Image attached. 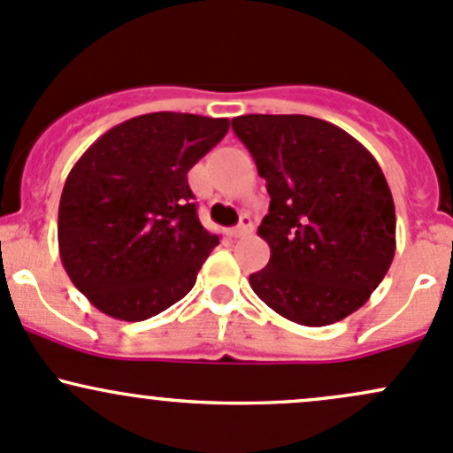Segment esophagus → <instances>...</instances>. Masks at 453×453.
<instances>
[{
  "label": "esophagus",
  "instance_id": "obj_1",
  "mask_svg": "<svg viewBox=\"0 0 453 453\" xmlns=\"http://www.w3.org/2000/svg\"><path fill=\"white\" fill-rule=\"evenodd\" d=\"M252 233V218L250 216H242L240 225L235 228H231V237H235V240H240V237H246Z\"/></svg>",
  "mask_w": 453,
  "mask_h": 453
}]
</instances>
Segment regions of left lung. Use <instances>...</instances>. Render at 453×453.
Here are the masks:
<instances>
[{
  "instance_id": "obj_1",
  "label": "left lung",
  "mask_w": 453,
  "mask_h": 453,
  "mask_svg": "<svg viewBox=\"0 0 453 453\" xmlns=\"http://www.w3.org/2000/svg\"><path fill=\"white\" fill-rule=\"evenodd\" d=\"M233 131L270 194L259 237L270 261L250 287L276 313L328 326L367 303L395 255V205L373 155L303 114H246Z\"/></svg>"
}]
</instances>
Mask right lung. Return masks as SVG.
Wrapping results in <instances>:
<instances>
[{
  "label": "right lung",
  "mask_w": 453,
  "mask_h": 453,
  "mask_svg": "<svg viewBox=\"0 0 453 453\" xmlns=\"http://www.w3.org/2000/svg\"><path fill=\"white\" fill-rule=\"evenodd\" d=\"M228 119L135 116L77 159L58 209V246L73 285L101 313L142 322L179 303L220 237L196 216L188 173Z\"/></svg>",
  "instance_id": "right-lung-1"
}]
</instances>
